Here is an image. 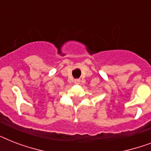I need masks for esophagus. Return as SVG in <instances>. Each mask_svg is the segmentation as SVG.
Listing matches in <instances>:
<instances>
[{"mask_svg":"<svg viewBox=\"0 0 151 151\" xmlns=\"http://www.w3.org/2000/svg\"><path fill=\"white\" fill-rule=\"evenodd\" d=\"M74 82H75V84H79L80 83V80H76Z\"/></svg>","mask_w":151,"mask_h":151,"instance_id":"obj_1","label":"esophagus"}]
</instances>
